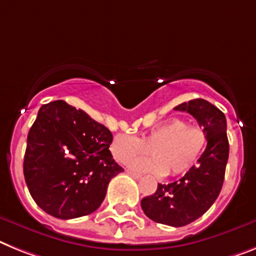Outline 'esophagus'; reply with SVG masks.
<instances>
[{"mask_svg": "<svg viewBox=\"0 0 256 256\" xmlns=\"http://www.w3.org/2000/svg\"><path fill=\"white\" fill-rule=\"evenodd\" d=\"M126 173H128V176H132V178H135V180H140V178H142V174H139V173H135V172L128 170Z\"/></svg>", "mask_w": 256, "mask_h": 256, "instance_id": "esophagus-1", "label": "esophagus"}]
</instances>
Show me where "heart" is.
<instances>
[{
    "label": "heart",
    "mask_w": 256,
    "mask_h": 256,
    "mask_svg": "<svg viewBox=\"0 0 256 256\" xmlns=\"http://www.w3.org/2000/svg\"><path fill=\"white\" fill-rule=\"evenodd\" d=\"M207 144V132L182 118H172L152 128L140 139L130 134L116 135L110 143L113 158L126 164L138 156L151 154V158H136L130 168L158 176L184 174L195 165Z\"/></svg>",
    "instance_id": "heart-1"
}]
</instances>
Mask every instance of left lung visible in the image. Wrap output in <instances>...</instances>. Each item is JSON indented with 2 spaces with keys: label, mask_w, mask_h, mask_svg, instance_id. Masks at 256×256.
<instances>
[{
  "label": "left lung",
  "mask_w": 256,
  "mask_h": 256,
  "mask_svg": "<svg viewBox=\"0 0 256 256\" xmlns=\"http://www.w3.org/2000/svg\"><path fill=\"white\" fill-rule=\"evenodd\" d=\"M174 110L188 112L207 132V147L198 164L181 180L158 184L156 192L142 199L146 216L158 224L184 226L208 211L220 194L229 158L226 118L218 108L203 98L177 105Z\"/></svg>",
  "instance_id": "8db88e82"
}]
</instances>
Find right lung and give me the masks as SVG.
Instances as JSON below:
<instances>
[{
  "mask_svg": "<svg viewBox=\"0 0 256 256\" xmlns=\"http://www.w3.org/2000/svg\"><path fill=\"white\" fill-rule=\"evenodd\" d=\"M113 135L82 109L56 100L38 109L27 136L23 173L36 204L68 220L95 212L124 172L109 151Z\"/></svg>",
  "mask_w": 256,
  "mask_h": 256,
  "instance_id": "add662e5",
  "label": "right lung"
}]
</instances>
